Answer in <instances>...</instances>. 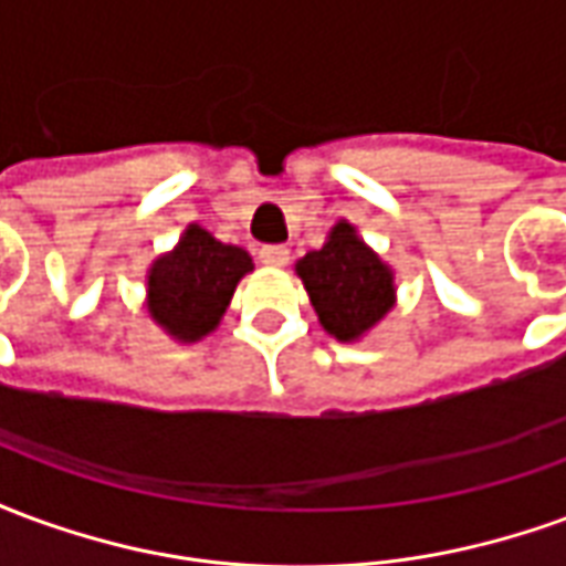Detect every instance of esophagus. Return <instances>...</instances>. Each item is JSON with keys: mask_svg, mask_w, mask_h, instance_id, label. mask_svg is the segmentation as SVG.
<instances>
[{"mask_svg": "<svg viewBox=\"0 0 566 566\" xmlns=\"http://www.w3.org/2000/svg\"><path fill=\"white\" fill-rule=\"evenodd\" d=\"M291 258V251L284 245H263L260 248V263L263 266H284Z\"/></svg>", "mask_w": 566, "mask_h": 566, "instance_id": "34e87169", "label": "esophagus"}]
</instances>
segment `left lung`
Masks as SVG:
<instances>
[{
    "label": "left lung",
    "instance_id": "obj_1",
    "mask_svg": "<svg viewBox=\"0 0 566 566\" xmlns=\"http://www.w3.org/2000/svg\"><path fill=\"white\" fill-rule=\"evenodd\" d=\"M318 324L339 343H360L397 306L394 270L352 221L333 223L327 242L294 263Z\"/></svg>",
    "mask_w": 566,
    "mask_h": 566
}]
</instances>
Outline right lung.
I'll use <instances>...</instances> for the list:
<instances>
[{
  "mask_svg": "<svg viewBox=\"0 0 566 566\" xmlns=\"http://www.w3.org/2000/svg\"><path fill=\"white\" fill-rule=\"evenodd\" d=\"M248 272H254V260L245 248L218 242L199 223H187L172 251L148 266L145 312L175 343H199L218 331Z\"/></svg>",
  "mask_w": 566,
  "mask_h": 566,
  "instance_id": "right-lung-1",
  "label": "right lung"
}]
</instances>
